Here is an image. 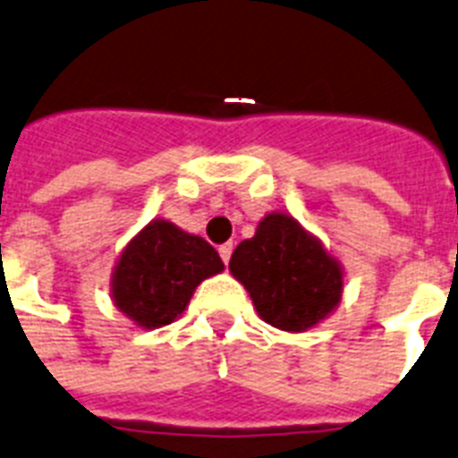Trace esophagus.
<instances>
[{
  "label": "esophagus",
  "mask_w": 458,
  "mask_h": 458,
  "mask_svg": "<svg viewBox=\"0 0 458 458\" xmlns=\"http://www.w3.org/2000/svg\"><path fill=\"white\" fill-rule=\"evenodd\" d=\"M218 253H221V260L225 262V265H228L230 262V256H233V244H224V246H218Z\"/></svg>",
  "instance_id": "esophagus-1"
}]
</instances>
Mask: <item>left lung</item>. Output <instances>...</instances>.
Wrapping results in <instances>:
<instances>
[{
	"mask_svg": "<svg viewBox=\"0 0 458 458\" xmlns=\"http://www.w3.org/2000/svg\"><path fill=\"white\" fill-rule=\"evenodd\" d=\"M228 269L246 288L258 316L284 332H306L339 306L344 267L323 242L285 212L258 224L234 249Z\"/></svg>",
	"mask_w": 458,
	"mask_h": 458,
	"instance_id": "obj_1",
	"label": "left lung"
}]
</instances>
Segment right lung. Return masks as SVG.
<instances>
[{"instance_id": "right-lung-1", "label": "right lung", "mask_w": 458, "mask_h": 458, "mask_svg": "<svg viewBox=\"0 0 458 458\" xmlns=\"http://www.w3.org/2000/svg\"><path fill=\"white\" fill-rule=\"evenodd\" d=\"M224 272L212 244L154 218L124 246L110 278V297L138 327L157 329L184 313L205 278Z\"/></svg>"}]
</instances>
